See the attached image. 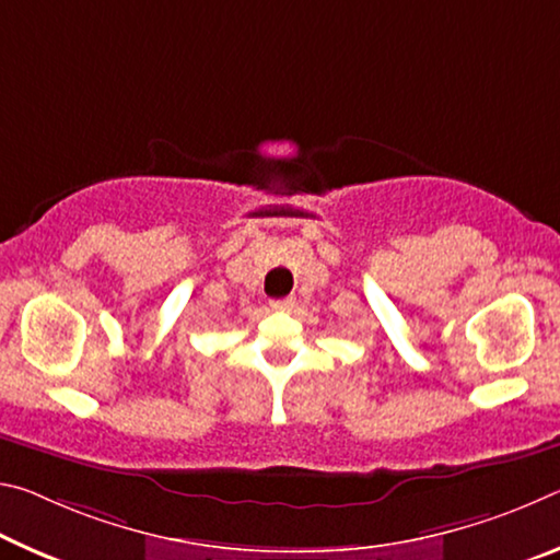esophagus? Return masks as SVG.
<instances>
[{"instance_id": "1", "label": "esophagus", "mask_w": 560, "mask_h": 560, "mask_svg": "<svg viewBox=\"0 0 560 560\" xmlns=\"http://www.w3.org/2000/svg\"><path fill=\"white\" fill-rule=\"evenodd\" d=\"M270 307L275 313H290L295 307V298H280V300H270Z\"/></svg>"}]
</instances>
